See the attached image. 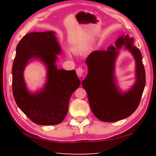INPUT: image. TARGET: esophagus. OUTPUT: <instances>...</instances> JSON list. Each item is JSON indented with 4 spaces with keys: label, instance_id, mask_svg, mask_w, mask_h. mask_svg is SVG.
Listing matches in <instances>:
<instances>
[{
    "label": "esophagus",
    "instance_id": "34e87169",
    "mask_svg": "<svg viewBox=\"0 0 156 156\" xmlns=\"http://www.w3.org/2000/svg\"><path fill=\"white\" fill-rule=\"evenodd\" d=\"M83 73H84V70L83 68H81V67H78V68L76 69V73H77V75L78 77H82L83 75Z\"/></svg>",
    "mask_w": 156,
    "mask_h": 156
}]
</instances>
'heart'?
<instances>
[{
  "mask_svg": "<svg viewBox=\"0 0 156 156\" xmlns=\"http://www.w3.org/2000/svg\"><path fill=\"white\" fill-rule=\"evenodd\" d=\"M87 48V46L85 45H78V46H73L72 47V51L73 52L77 53V52H83V51L85 50Z\"/></svg>",
  "mask_w": 156,
  "mask_h": 156,
  "instance_id": "1",
  "label": "heart"
}]
</instances>
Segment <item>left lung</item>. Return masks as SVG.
<instances>
[{"instance_id": "1", "label": "left lung", "mask_w": 156, "mask_h": 156, "mask_svg": "<svg viewBox=\"0 0 156 156\" xmlns=\"http://www.w3.org/2000/svg\"><path fill=\"white\" fill-rule=\"evenodd\" d=\"M134 43V38L123 35L116 40L115 46L106 50L93 51L86 59L88 73L82 84L93 113L104 122L128 117L139 105L145 86V71L140 51ZM123 46L135 61V83L126 92H121L118 87L115 76V61Z\"/></svg>"}]
</instances>
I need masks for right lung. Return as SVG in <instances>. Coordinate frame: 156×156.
<instances>
[{
  "instance_id": "obj_1",
  "label": "right lung",
  "mask_w": 156,
  "mask_h": 156,
  "mask_svg": "<svg viewBox=\"0 0 156 156\" xmlns=\"http://www.w3.org/2000/svg\"><path fill=\"white\" fill-rule=\"evenodd\" d=\"M54 31L24 35L16 47L12 67V90L17 105L33 122L41 126L61 123L68 111L69 99L80 84L75 70L58 69L57 55L62 50ZM37 60L47 67V80L41 89H27L23 71L30 62Z\"/></svg>"
}]
</instances>
